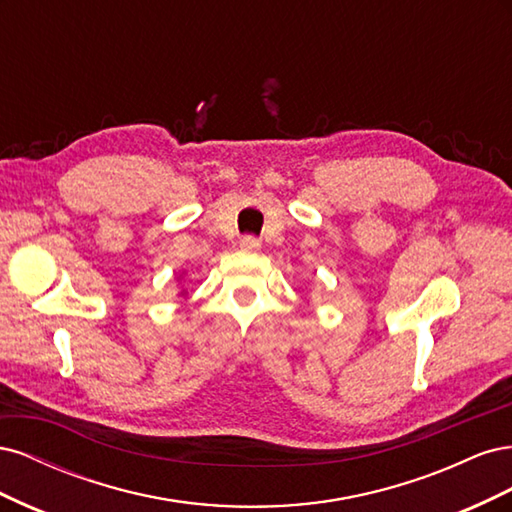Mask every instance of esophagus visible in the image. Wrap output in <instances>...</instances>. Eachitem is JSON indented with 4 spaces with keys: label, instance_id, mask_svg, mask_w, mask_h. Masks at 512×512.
<instances>
[{
    "label": "esophagus",
    "instance_id": "1",
    "mask_svg": "<svg viewBox=\"0 0 512 512\" xmlns=\"http://www.w3.org/2000/svg\"><path fill=\"white\" fill-rule=\"evenodd\" d=\"M241 247L245 252H256V250H260V239L254 235H247L241 239Z\"/></svg>",
    "mask_w": 512,
    "mask_h": 512
}]
</instances>
